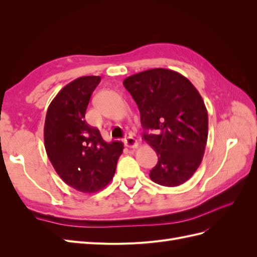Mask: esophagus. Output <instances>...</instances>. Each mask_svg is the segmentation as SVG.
Here are the masks:
<instances>
[{"instance_id":"34e87169","label":"esophagus","mask_w":257,"mask_h":257,"mask_svg":"<svg viewBox=\"0 0 257 257\" xmlns=\"http://www.w3.org/2000/svg\"><path fill=\"white\" fill-rule=\"evenodd\" d=\"M124 145H125L127 148H135L138 146L137 139L134 138L133 136H127L125 139H124Z\"/></svg>"}]
</instances>
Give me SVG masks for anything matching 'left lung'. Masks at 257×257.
<instances>
[{"instance_id": "left-lung-1", "label": "left lung", "mask_w": 257, "mask_h": 257, "mask_svg": "<svg viewBox=\"0 0 257 257\" xmlns=\"http://www.w3.org/2000/svg\"><path fill=\"white\" fill-rule=\"evenodd\" d=\"M141 112L144 141L158 154L150 179L178 186L199 167L208 139V112L192 82L172 69L153 68L123 80Z\"/></svg>"}]
</instances>
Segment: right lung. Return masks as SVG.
Returning a JSON list of instances; mask_svg holds the SVG:
<instances>
[{"label":"right lung","mask_w":257,"mask_h":257,"mask_svg":"<svg viewBox=\"0 0 257 257\" xmlns=\"http://www.w3.org/2000/svg\"><path fill=\"white\" fill-rule=\"evenodd\" d=\"M99 81V76H83L62 88L48 107L44 126L45 149L54 170L83 193L98 192L111 181L124 148L121 142L106 143L84 119Z\"/></svg>","instance_id":"right-lung-1"}]
</instances>
